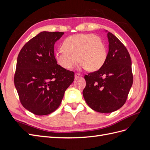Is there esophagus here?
<instances>
[{"label": "esophagus", "mask_w": 150, "mask_h": 150, "mask_svg": "<svg viewBox=\"0 0 150 150\" xmlns=\"http://www.w3.org/2000/svg\"><path fill=\"white\" fill-rule=\"evenodd\" d=\"M81 76H82V75L80 74H79V73H76V74H75V78H76V79L78 78L79 77H81Z\"/></svg>", "instance_id": "34e87169"}]
</instances>
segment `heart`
<instances>
[{"label": "heart", "mask_w": 150, "mask_h": 150, "mask_svg": "<svg viewBox=\"0 0 150 150\" xmlns=\"http://www.w3.org/2000/svg\"><path fill=\"white\" fill-rule=\"evenodd\" d=\"M62 48L55 54L57 64L66 69H71L81 62L79 69L95 71L100 69L107 59L106 44L98 36L79 34L66 38Z\"/></svg>", "instance_id": "1"}]
</instances>
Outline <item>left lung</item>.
<instances>
[{
    "label": "left lung",
    "instance_id": "1",
    "mask_svg": "<svg viewBox=\"0 0 150 150\" xmlns=\"http://www.w3.org/2000/svg\"><path fill=\"white\" fill-rule=\"evenodd\" d=\"M106 32L109 42L106 62L98 71L85 75L83 92L88 105L101 113L112 112L123 106L133 82L128 50L115 35Z\"/></svg>",
    "mask_w": 150,
    "mask_h": 150
}]
</instances>
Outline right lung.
<instances>
[{
  "label": "right lung",
  "instance_id": "add662e5",
  "mask_svg": "<svg viewBox=\"0 0 150 150\" xmlns=\"http://www.w3.org/2000/svg\"><path fill=\"white\" fill-rule=\"evenodd\" d=\"M64 33H40L27 42L18 55L14 84L21 104L33 114H51L60 106L74 72L57 64L54 44Z\"/></svg>",
  "mask_w": 150,
  "mask_h": 150
}]
</instances>
